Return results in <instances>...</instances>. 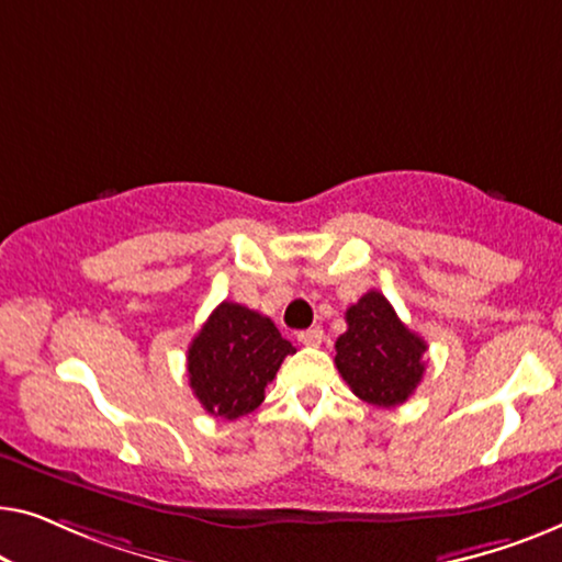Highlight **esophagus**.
Instances as JSON below:
<instances>
[{
    "instance_id": "34e87169",
    "label": "esophagus",
    "mask_w": 562,
    "mask_h": 562,
    "mask_svg": "<svg viewBox=\"0 0 562 562\" xmlns=\"http://www.w3.org/2000/svg\"><path fill=\"white\" fill-rule=\"evenodd\" d=\"M297 341L303 346H321L323 344V330L321 328H307V330H300L297 334Z\"/></svg>"
}]
</instances>
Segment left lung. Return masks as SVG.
I'll return each mask as SVG.
<instances>
[{"instance_id":"8db88e82","label":"left lung","mask_w":562,"mask_h":562,"mask_svg":"<svg viewBox=\"0 0 562 562\" xmlns=\"http://www.w3.org/2000/svg\"><path fill=\"white\" fill-rule=\"evenodd\" d=\"M346 334L336 341V367L359 400L397 407L425 374L428 344L397 318L382 292L369 290L346 311Z\"/></svg>"}]
</instances>
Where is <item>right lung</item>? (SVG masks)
<instances>
[{"instance_id":"right-lung-1","label":"right lung","mask_w":562,"mask_h":562,"mask_svg":"<svg viewBox=\"0 0 562 562\" xmlns=\"http://www.w3.org/2000/svg\"><path fill=\"white\" fill-rule=\"evenodd\" d=\"M288 353L295 346L267 315L224 300L188 346L191 390L205 413L236 420L262 405Z\"/></svg>"}]
</instances>
